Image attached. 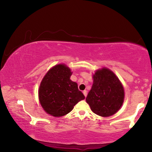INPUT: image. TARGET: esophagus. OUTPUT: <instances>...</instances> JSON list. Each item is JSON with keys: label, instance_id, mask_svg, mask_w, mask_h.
<instances>
[{"label": "esophagus", "instance_id": "esophagus-1", "mask_svg": "<svg viewBox=\"0 0 152 152\" xmlns=\"http://www.w3.org/2000/svg\"><path fill=\"white\" fill-rule=\"evenodd\" d=\"M83 94H84V96H85V97L87 96V91H83Z\"/></svg>", "mask_w": 152, "mask_h": 152}]
</instances>
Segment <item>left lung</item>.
<instances>
[{"instance_id":"left-lung-1","label":"left lung","mask_w":152,"mask_h":152,"mask_svg":"<svg viewBox=\"0 0 152 152\" xmlns=\"http://www.w3.org/2000/svg\"><path fill=\"white\" fill-rule=\"evenodd\" d=\"M93 84L86 99L92 112L101 117L116 113L124 100V89L117 77L109 69L97 70Z\"/></svg>"}]
</instances>
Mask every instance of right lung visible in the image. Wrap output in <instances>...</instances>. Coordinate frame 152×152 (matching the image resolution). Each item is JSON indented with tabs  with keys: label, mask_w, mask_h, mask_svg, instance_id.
Instances as JSON below:
<instances>
[{
	"label": "right lung",
	"mask_w": 152,
	"mask_h": 152,
	"mask_svg": "<svg viewBox=\"0 0 152 152\" xmlns=\"http://www.w3.org/2000/svg\"><path fill=\"white\" fill-rule=\"evenodd\" d=\"M70 68L64 64L55 66L43 78L39 89L41 105L48 114L61 117L70 113L79 101L85 99L78 84L70 79Z\"/></svg>",
	"instance_id": "1"
}]
</instances>
